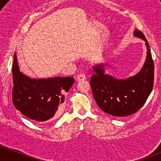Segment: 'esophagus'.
I'll list each match as a JSON object with an SVG mask.
<instances>
[{
	"label": "esophagus",
	"instance_id": "obj_1",
	"mask_svg": "<svg viewBox=\"0 0 161 161\" xmlns=\"http://www.w3.org/2000/svg\"><path fill=\"white\" fill-rule=\"evenodd\" d=\"M85 78H86V76H85L84 74H80L77 76V81H82L85 80Z\"/></svg>",
	"mask_w": 161,
	"mask_h": 161
}]
</instances>
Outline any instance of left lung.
<instances>
[{
  "mask_svg": "<svg viewBox=\"0 0 161 161\" xmlns=\"http://www.w3.org/2000/svg\"><path fill=\"white\" fill-rule=\"evenodd\" d=\"M136 36L146 41L147 57L141 71L126 80H118L104 73V65L93 69L90 85L93 97L104 112L114 116H127L137 112L149 96L154 85V62L148 41L141 31H134Z\"/></svg>",
  "mask_w": 161,
  "mask_h": 161,
  "instance_id": "left-lung-1",
  "label": "left lung"
}]
</instances>
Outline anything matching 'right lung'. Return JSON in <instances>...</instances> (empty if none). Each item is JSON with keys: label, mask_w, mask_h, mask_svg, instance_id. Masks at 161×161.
<instances>
[{"label": "right lung", "mask_w": 161, "mask_h": 161, "mask_svg": "<svg viewBox=\"0 0 161 161\" xmlns=\"http://www.w3.org/2000/svg\"><path fill=\"white\" fill-rule=\"evenodd\" d=\"M13 102L27 118L37 122L56 119L60 114L65 93L74 84V77H55L31 79L20 72L16 54L13 64Z\"/></svg>", "instance_id": "add662e5"}]
</instances>
